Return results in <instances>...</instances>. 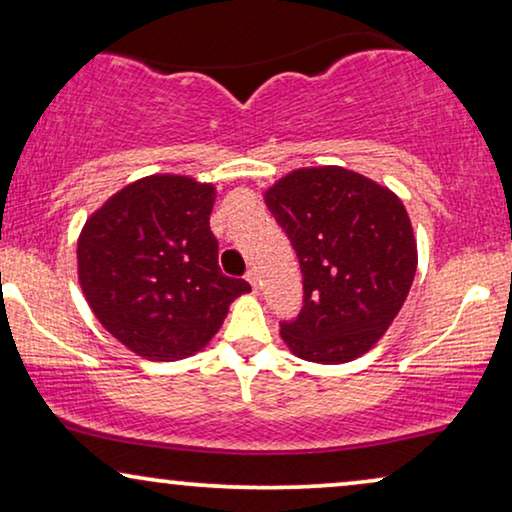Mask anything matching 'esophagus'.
Here are the masks:
<instances>
[{
	"label": "esophagus",
	"mask_w": 512,
	"mask_h": 512,
	"mask_svg": "<svg viewBox=\"0 0 512 512\" xmlns=\"http://www.w3.org/2000/svg\"><path fill=\"white\" fill-rule=\"evenodd\" d=\"M247 282L251 284V289L258 291V272L254 268L247 270Z\"/></svg>",
	"instance_id": "1"
}]
</instances>
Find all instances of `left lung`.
Instances as JSON below:
<instances>
[{
    "label": "left lung",
    "instance_id": "obj_1",
    "mask_svg": "<svg viewBox=\"0 0 512 512\" xmlns=\"http://www.w3.org/2000/svg\"><path fill=\"white\" fill-rule=\"evenodd\" d=\"M265 205L303 272V307L279 324L286 345L314 363L366 354L415 279L417 242L403 202L363 174L328 165L286 174Z\"/></svg>",
    "mask_w": 512,
    "mask_h": 512
}]
</instances>
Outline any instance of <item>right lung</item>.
Returning a JSON list of instances; mask_svg holds the SVG:
<instances>
[{"mask_svg": "<svg viewBox=\"0 0 512 512\" xmlns=\"http://www.w3.org/2000/svg\"><path fill=\"white\" fill-rule=\"evenodd\" d=\"M214 186L153 174L125 186L86 221L79 282L100 324L149 361H174L207 345L244 279L219 268L209 230Z\"/></svg>", "mask_w": 512, "mask_h": 512, "instance_id": "1", "label": "right lung"}]
</instances>
